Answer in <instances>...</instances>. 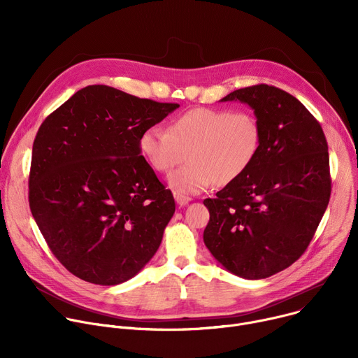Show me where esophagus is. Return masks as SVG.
Here are the masks:
<instances>
[{"label": "esophagus", "instance_id": "1", "mask_svg": "<svg viewBox=\"0 0 358 358\" xmlns=\"http://www.w3.org/2000/svg\"><path fill=\"white\" fill-rule=\"evenodd\" d=\"M174 198H176V202L178 203L180 207L187 206V203L191 201V198H189V196H187V195H181V194H177V192H174Z\"/></svg>", "mask_w": 358, "mask_h": 358}]
</instances>
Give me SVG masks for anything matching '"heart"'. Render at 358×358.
<instances>
[{"label": "heart", "mask_w": 358, "mask_h": 358, "mask_svg": "<svg viewBox=\"0 0 358 358\" xmlns=\"http://www.w3.org/2000/svg\"><path fill=\"white\" fill-rule=\"evenodd\" d=\"M138 148L157 173L171 171L188 152L189 163L169 176V185L177 194L194 195L245 176L259 157L262 127L250 112L198 108L173 119L167 131L144 130Z\"/></svg>", "instance_id": "b5f03b06"}]
</instances>
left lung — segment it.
Here are the masks:
<instances>
[{
	"label": "left lung",
	"mask_w": 358,
	"mask_h": 358,
	"mask_svg": "<svg viewBox=\"0 0 358 358\" xmlns=\"http://www.w3.org/2000/svg\"><path fill=\"white\" fill-rule=\"evenodd\" d=\"M221 100L253 109L262 148L245 176L203 199V242L231 273L265 279L294 264L315 236L331 192L329 147L315 116L279 87L261 83Z\"/></svg>",
	"instance_id": "obj_1"
}]
</instances>
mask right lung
<instances>
[{"label": "right lung", "instance_id": "add662e5", "mask_svg": "<svg viewBox=\"0 0 358 358\" xmlns=\"http://www.w3.org/2000/svg\"><path fill=\"white\" fill-rule=\"evenodd\" d=\"M177 108L92 85L42 122L29 208L55 258L79 279L123 283L157 252L176 202L138 138Z\"/></svg>", "mask_w": 358, "mask_h": 358}]
</instances>
